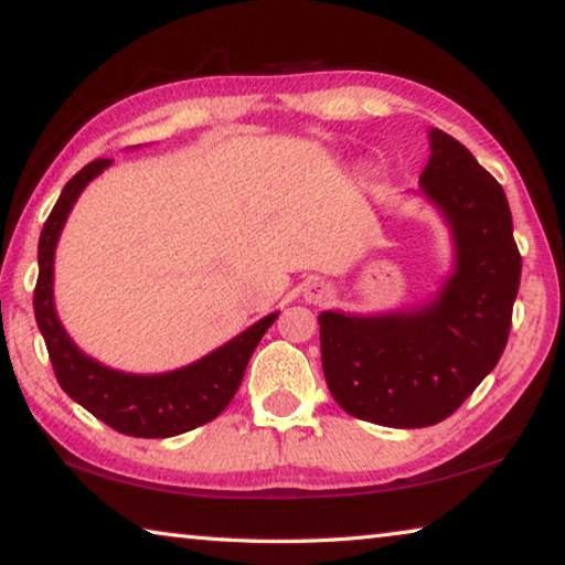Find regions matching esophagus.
<instances>
[{"mask_svg":"<svg viewBox=\"0 0 565 565\" xmlns=\"http://www.w3.org/2000/svg\"><path fill=\"white\" fill-rule=\"evenodd\" d=\"M303 299L309 301V303H321V301L329 299V289L323 284H319V281H311V284H306Z\"/></svg>","mask_w":565,"mask_h":565,"instance_id":"obj_1","label":"esophagus"}]
</instances>
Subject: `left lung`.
Returning a JSON list of instances; mask_svg holds the SVG:
<instances>
[{"instance_id": "8db88e82", "label": "left lung", "mask_w": 565, "mask_h": 565, "mask_svg": "<svg viewBox=\"0 0 565 565\" xmlns=\"http://www.w3.org/2000/svg\"><path fill=\"white\" fill-rule=\"evenodd\" d=\"M418 196L451 234L436 291L381 313L321 311V366L347 414L391 428L434 426L491 374L509 341L521 254L499 181L461 141L428 129Z\"/></svg>"}]
</instances>
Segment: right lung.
Here are the masks:
<instances>
[{
	"label": "right lung",
	"instance_id": "right-lung-1",
	"mask_svg": "<svg viewBox=\"0 0 565 565\" xmlns=\"http://www.w3.org/2000/svg\"><path fill=\"white\" fill-rule=\"evenodd\" d=\"M111 159H97L62 189L40 236V279L34 289V317L56 381L66 396L84 406L114 431L137 438H169L214 420L242 386L246 363L279 311L266 313L206 356L161 374H131L111 369L76 347L54 303V254L76 199Z\"/></svg>",
	"mask_w": 565,
	"mask_h": 565
}]
</instances>
